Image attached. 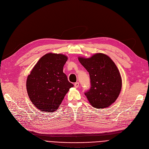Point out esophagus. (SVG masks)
Listing matches in <instances>:
<instances>
[{
    "label": "esophagus",
    "mask_w": 149,
    "mask_h": 149,
    "mask_svg": "<svg viewBox=\"0 0 149 149\" xmlns=\"http://www.w3.org/2000/svg\"><path fill=\"white\" fill-rule=\"evenodd\" d=\"M74 86L75 88H79V82H77L74 84Z\"/></svg>",
    "instance_id": "1"
}]
</instances>
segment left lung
Masks as SVG:
<instances>
[{
    "label": "left lung",
    "instance_id": "8db88e82",
    "mask_svg": "<svg viewBox=\"0 0 149 149\" xmlns=\"http://www.w3.org/2000/svg\"><path fill=\"white\" fill-rule=\"evenodd\" d=\"M78 59L90 75L91 89L84 94L91 105L96 109L110 106L118 97L122 88L121 77L115 63L103 53Z\"/></svg>",
    "mask_w": 149,
    "mask_h": 149
}]
</instances>
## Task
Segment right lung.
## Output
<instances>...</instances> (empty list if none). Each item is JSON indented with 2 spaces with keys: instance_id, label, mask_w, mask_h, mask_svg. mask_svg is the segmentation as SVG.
<instances>
[{
  "instance_id": "obj_1",
  "label": "right lung",
  "mask_w": 149,
  "mask_h": 149,
  "mask_svg": "<svg viewBox=\"0 0 149 149\" xmlns=\"http://www.w3.org/2000/svg\"><path fill=\"white\" fill-rule=\"evenodd\" d=\"M64 54L48 53L42 57L26 80V90L32 103L42 112H53L74 85L68 80L63 66Z\"/></svg>"
}]
</instances>
